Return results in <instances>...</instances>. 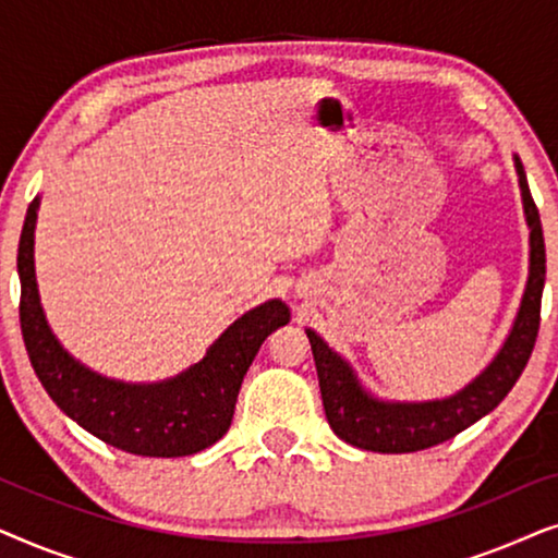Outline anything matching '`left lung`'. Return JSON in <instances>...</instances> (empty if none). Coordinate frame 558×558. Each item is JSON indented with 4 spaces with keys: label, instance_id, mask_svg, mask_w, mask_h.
<instances>
[{
    "label": "left lung",
    "instance_id": "obj_1",
    "mask_svg": "<svg viewBox=\"0 0 558 558\" xmlns=\"http://www.w3.org/2000/svg\"><path fill=\"white\" fill-rule=\"evenodd\" d=\"M518 180H521L523 208L531 226V274L525 287L521 312L513 325V332L498 357L487 365L483 376L452 399L429 403H384L371 399L357 386L353 371L342 363L315 332H307L312 355H315L319 393H323L325 416L332 432L348 445L371 449L384 454H407L429 449L434 445L457 437L498 407L510 393L515 380L529 363L538 338L541 325V294L546 281V246L541 231V216L525 180L521 159L515 157Z\"/></svg>",
    "mask_w": 558,
    "mask_h": 558
}]
</instances>
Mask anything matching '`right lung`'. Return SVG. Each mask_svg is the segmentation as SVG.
Returning a JSON list of instances; mask_svg holds the SVG:
<instances>
[{"label": "right lung", "mask_w": 558, "mask_h": 558, "mask_svg": "<svg viewBox=\"0 0 558 558\" xmlns=\"http://www.w3.org/2000/svg\"><path fill=\"white\" fill-rule=\"evenodd\" d=\"M37 197L20 235V325L29 363L52 401L106 445L142 457H185L208 449L233 422L243 376L262 342L289 323L287 304L271 300L220 335L208 355L182 376L155 386L101 378L60 348L43 317L35 284L33 233Z\"/></svg>", "instance_id": "1"}]
</instances>
